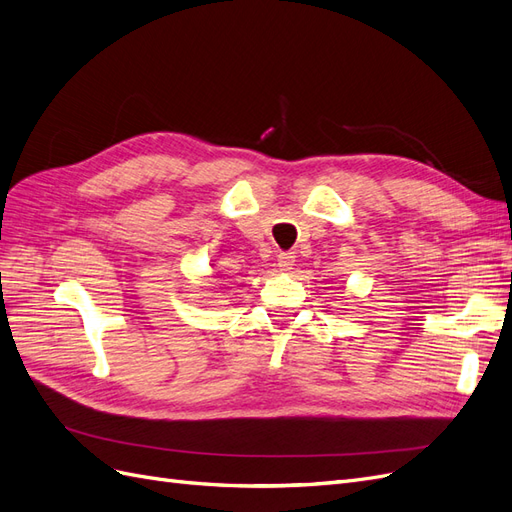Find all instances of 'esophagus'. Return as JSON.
Returning a JSON list of instances; mask_svg holds the SVG:
<instances>
[{
	"instance_id": "esophagus-1",
	"label": "esophagus",
	"mask_w": 512,
	"mask_h": 512,
	"mask_svg": "<svg viewBox=\"0 0 512 512\" xmlns=\"http://www.w3.org/2000/svg\"><path fill=\"white\" fill-rule=\"evenodd\" d=\"M292 265H294V254L292 252L277 254V267H280V271H290Z\"/></svg>"
}]
</instances>
